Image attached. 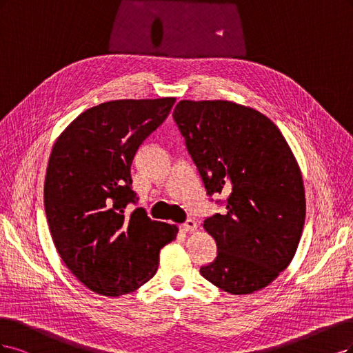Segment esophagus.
Returning a JSON list of instances; mask_svg holds the SVG:
<instances>
[{
	"instance_id": "1",
	"label": "esophagus",
	"mask_w": 353,
	"mask_h": 353,
	"mask_svg": "<svg viewBox=\"0 0 353 353\" xmlns=\"http://www.w3.org/2000/svg\"><path fill=\"white\" fill-rule=\"evenodd\" d=\"M196 221L195 220H188L185 224L180 225V229L183 232H195L196 230Z\"/></svg>"
}]
</instances>
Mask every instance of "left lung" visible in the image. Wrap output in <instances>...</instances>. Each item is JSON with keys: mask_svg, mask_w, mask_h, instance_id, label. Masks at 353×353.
Returning a JSON list of instances; mask_svg holds the SVG:
<instances>
[{"mask_svg": "<svg viewBox=\"0 0 353 353\" xmlns=\"http://www.w3.org/2000/svg\"><path fill=\"white\" fill-rule=\"evenodd\" d=\"M173 119L207 193L225 211L203 220L217 256L199 272L219 289L267 288L296 252L306 212L299 164L263 112L232 101H180Z\"/></svg>", "mask_w": 353, "mask_h": 353, "instance_id": "left-lung-1", "label": "left lung"}]
</instances>
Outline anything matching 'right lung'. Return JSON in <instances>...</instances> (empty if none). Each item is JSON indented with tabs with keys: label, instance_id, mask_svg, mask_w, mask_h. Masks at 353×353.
Here are the masks:
<instances>
[{
	"label": "right lung",
	"instance_id": "1",
	"mask_svg": "<svg viewBox=\"0 0 353 353\" xmlns=\"http://www.w3.org/2000/svg\"><path fill=\"white\" fill-rule=\"evenodd\" d=\"M176 98L119 99L83 111L57 138L45 174L43 203L57 252L82 284L102 296L139 289L158 268L177 227L145 210L130 165L142 142L167 119Z\"/></svg>",
	"mask_w": 353,
	"mask_h": 353
}]
</instances>
